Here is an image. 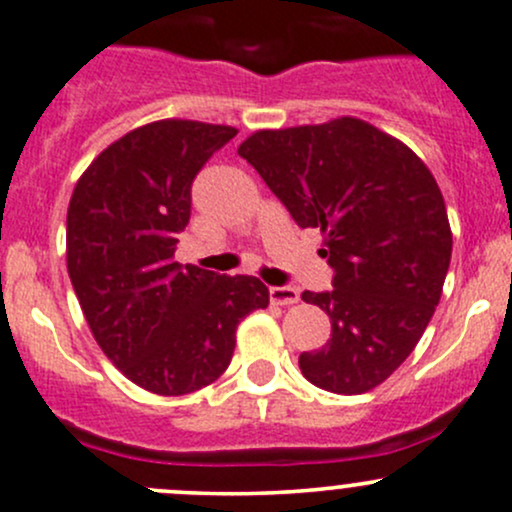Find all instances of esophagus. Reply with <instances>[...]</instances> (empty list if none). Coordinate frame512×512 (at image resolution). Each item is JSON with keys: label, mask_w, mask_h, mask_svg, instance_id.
I'll use <instances>...</instances> for the list:
<instances>
[{"label": "esophagus", "mask_w": 512, "mask_h": 512, "mask_svg": "<svg viewBox=\"0 0 512 512\" xmlns=\"http://www.w3.org/2000/svg\"><path fill=\"white\" fill-rule=\"evenodd\" d=\"M270 301L279 306H292L299 301V292L294 287H270Z\"/></svg>", "instance_id": "obj_1"}]
</instances>
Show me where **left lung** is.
Returning a JSON list of instances; mask_svg holds the SVG:
<instances>
[{
  "mask_svg": "<svg viewBox=\"0 0 512 512\" xmlns=\"http://www.w3.org/2000/svg\"><path fill=\"white\" fill-rule=\"evenodd\" d=\"M238 154L299 228H321L331 292H304L331 316L321 351L301 353L311 385L360 395L390 378L437 309L451 228L432 171L410 147L355 117L260 129Z\"/></svg>",
  "mask_w": 512,
  "mask_h": 512,
  "instance_id": "1",
  "label": "left lung"
}]
</instances>
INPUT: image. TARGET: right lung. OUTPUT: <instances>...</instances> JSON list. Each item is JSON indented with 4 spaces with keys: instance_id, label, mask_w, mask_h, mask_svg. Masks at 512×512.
I'll return each instance as SVG.
<instances>
[{
    "instance_id": "right-lung-1",
    "label": "right lung",
    "mask_w": 512,
    "mask_h": 512,
    "mask_svg": "<svg viewBox=\"0 0 512 512\" xmlns=\"http://www.w3.org/2000/svg\"><path fill=\"white\" fill-rule=\"evenodd\" d=\"M235 127L159 120L132 129L80 176L68 206V274L102 353L157 395H188L225 373L235 328L265 309L257 277L181 267L191 184Z\"/></svg>"
}]
</instances>
